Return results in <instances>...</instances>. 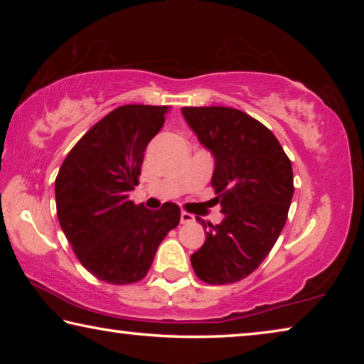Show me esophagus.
<instances>
[{
  "instance_id": "1",
  "label": "esophagus",
  "mask_w": 364,
  "mask_h": 364,
  "mask_svg": "<svg viewBox=\"0 0 364 364\" xmlns=\"http://www.w3.org/2000/svg\"><path fill=\"white\" fill-rule=\"evenodd\" d=\"M180 221L183 225H188V223H193V221H196V217L193 213H188V212H181V218Z\"/></svg>"
}]
</instances>
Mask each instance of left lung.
Segmentation results:
<instances>
[{"mask_svg":"<svg viewBox=\"0 0 364 364\" xmlns=\"http://www.w3.org/2000/svg\"><path fill=\"white\" fill-rule=\"evenodd\" d=\"M181 110L213 154L212 186L225 213L220 225L208 223L205 242L191 255V264L207 284H232L254 273L278 241L294 194L292 164L271 130L242 110Z\"/></svg>","mask_w":364,"mask_h":364,"instance_id":"left-lung-1","label":"left lung"}]
</instances>
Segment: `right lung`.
Returning a JSON list of instances; mask_svg holds the SVG:
<instances>
[{
  "instance_id": "1",
  "label": "right lung",
  "mask_w": 364,
  "mask_h": 364,
  "mask_svg": "<svg viewBox=\"0 0 364 364\" xmlns=\"http://www.w3.org/2000/svg\"><path fill=\"white\" fill-rule=\"evenodd\" d=\"M168 110L144 104L114 109L80 138L56 176L58 218L67 241L80 263L109 284L143 279L160 242L180 223L173 202L149 210L128 197Z\"/></svg>"
}]
</instances>
